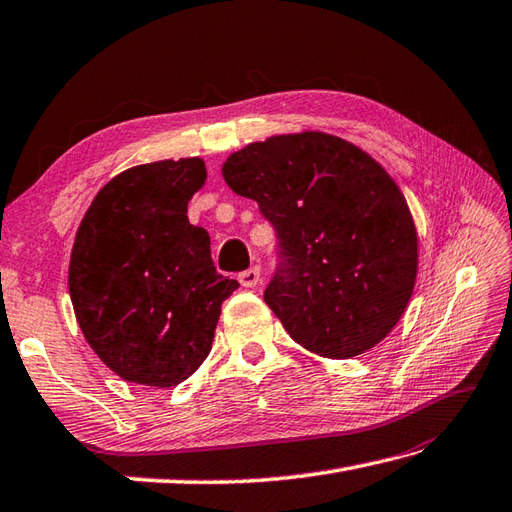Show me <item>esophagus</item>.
<instances>
[{"label":"esophagus","instance_id":"34e87169","mask_svg":"<svg viewBox=\"0 0 512 512\" xmlns=\"http://www.w3.org/2000/svg\"><path fill=\"white\" fill-rule=\"evenodd\" d=\"M238 280H241L243 287H256L260 283V269L258 267H249L238 274Z\"/></svg>","mask_w":512,"mask_h":512}]
</instances>
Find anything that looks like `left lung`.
I'll list each match as a JSON object with an SVG mask.
<instances>
[{
    "instance_id": "1",
    "label": "left lung",
    "mask_w": 512,
    "mask_h": 512,
    "mask_svg": "<svg viewBox=\"0 0 512 512\" xmlns=\"http://www.w3.org/2000/svg\"><path fill=\"white\" fill-rule=\"evenodd\" d=\"M223 179L276 229L265 302L300 347L347 360L389 336L415 287L417 234L378 161L333 134H280L234 152Z\"/></svg>"
}]
</instances>
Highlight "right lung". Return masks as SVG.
Masks as SVG:
<instances>
[{
  "mask_svg": "<svg viewBox=\"0 0 512 512\" xmlns=\"http://www.w3.org/2000/svg\"><path fill=\"white\" fill-rule=\"evenodd\" d=\"M201 159L114 176L77 229L68 289L92 351L125 382L176 387L212 349L223 300L238 287L212 263L210 234L187 221Z\"/></svg>",
  "mask_w": 512,
  "mask_h": 512,
  "instance_id": "right-lung-1",
  "label": "right lung"
}]
</instances>
